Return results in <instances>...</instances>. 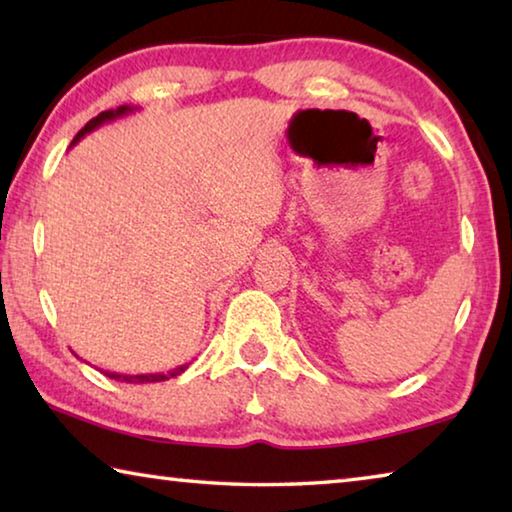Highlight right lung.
I'll use <instances>...</instances> for the list:
<instances>
[{
	"label": "right lung",
	"mask_w": 512,
	"mask_h": 512,
	"mask_svg": "<svg viewBox=\"0 0 512 512\" xmlns=\"http://www.w3.org/2000/svg\"><path fill=\"white\" fill-rule=\"evenodd\" d=\"M133 110H137V108H131V106H119V108H115V110H106V112H101V115H97L94 119H90L88 124H85V126L81 128V131L76 133L72 146H74L76 142H81V137H85L88 133H92L94 128H99V126H103V124H108V121H115V119H119V117H124V115H128V112H133ZM189 366H192V361H189V363H183V366H178V368H173V370H167V372H142V375H124V372H108V370H101V372H103V375H108L110 379L126 381V384H153V381H164V379L178 377L180 372H185Z\"/></svg>",
	"instance_id": "add662e5"
}]
</instances>
